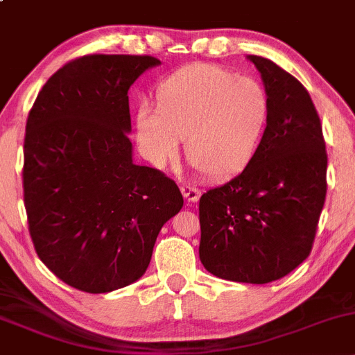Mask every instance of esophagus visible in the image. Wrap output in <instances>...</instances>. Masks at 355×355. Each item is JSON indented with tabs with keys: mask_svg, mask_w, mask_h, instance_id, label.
I'll return each mask as SVG.
<instances>
[{
	"mask_svg": "<svg viewBox=\"0 0 355 355\" xmlns=\"http://www.w3.org/2000/svg\"><path fill=\"white\" fill-rule=\"evenodd\" d=\"M180 190H182V196H184L185 200H189V202H197V200H199L200 190L193 187V185L182 184L180 185Z\"/></svg>",
	"mask_w": 355,
	"mask_h": 355,
	"instance_id": "obj_1",
	"label": "esophagus"
}]
</instances>
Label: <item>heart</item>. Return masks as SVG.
<instances>
[{
	"label": "heart",
	"instance_id": "b5f03b06",
	"mask_svg": "<svg viewBox=\"0 0 355 355\" xmlns=\"http://www.w3.org/2000/svg\"><path fill=\"white\" fill-rule=\"evenodd\" d=\"M270 117L267 89L216 64L185 66L156 89V107L136 110V143L151 165L173 162L185 137L192 165L209 177L238 173L259 151Z\"/></svg>",
	"mask_w": 355,
	"mask_h": 355
}]
</instances>
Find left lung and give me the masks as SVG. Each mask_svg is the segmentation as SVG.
Here are the masks:
<instances>
[{"label":"left lung","instance_id":"left-lung-1","mask_svg":"<svg viewBox=\"0 0 355 355\" xmlns=\"http://www.w3.org/2000/svg\"><path fill=\"white\" fill-rule=\"evenodd\" d=\"M270 117L245 170L199 200V257L216 277L267 284L308 259L327 197V149L313 100L293 74L248 55Z\"/></svg>","mask_w":355,"mask_h":355}]
</instances>
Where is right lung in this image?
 <instances>
[{
	"mask_svg": "<svg viewBox=\"0 0 355 355\" xmlns=\"http://www.w3.org/2000/svg\"><path fill=\"white\" fill-rule=\"evenodd\" d=\"M151 55L88 54L55 71L28 112L24 202L39 259L83 293L132 284L182 206L177 184L132 163L129 88Z\"/></svg>",
	"mask_w": 355,
	"mask_h": 355,
	"instance_id": "right-lung-1",
	"label": "right lung"
}]
</instances>
